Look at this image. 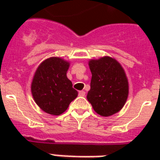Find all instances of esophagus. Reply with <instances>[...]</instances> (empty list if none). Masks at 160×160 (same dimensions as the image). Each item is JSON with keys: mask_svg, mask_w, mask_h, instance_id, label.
Returning a JSON list of instances; mask_svg holds the SVG:
<instances>
[{"mask_svg": "<svg viewBox=\"0 0 160 160\" xmlns=\"http://www.w3.org/2000/svg\"><path fill=\"white\" fill-rule=\"evenodd\" d=\"M79 95L81 96V97H84V96L86 95V92H85V91H80V92H79Z\"/></svg>", "mask_w": 160, "mask_h": 160, "instance_id": "esophagus-1", "label": "esophagus"}]
</instances>
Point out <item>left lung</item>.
I'll use <instances>...</instances> for the list:
<instances>
[{"label": "left lung", "instance_id": "8db88e82", "mask_svg": "<svg viewBox=\"0 0 160 160\" xmlns=\"http://www.w3.org/2000/svg\"><path fill=\"white\" fill-rule=\"evenodd\" d=\"M91 89L87 98L96 113L110 117L120 111L128 96V81L123 68L115 58L91 59Z\"/></svg>", "mask_w": 160, "mask_h": 160}]
</instances>
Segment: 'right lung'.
Wrapping results in <instances>:
<instances>
[{
  "label": "right lung",
  "instance_id": "obj_1",
  "mask_svg": "<svg viewBox=\"0 0 160 160\" xmlns=\"http://www.w3.org/2000/svg\"><path fill=\"white\" fill-rule=\"evenodd\" d=\"M69 65L66 60L53 56L42 61L35 71L31 85L33 99L48 114H62L78 96L67 77Z\"/></svg>",
  "mask_w": 160,
  "mask_h": 160
}]
</instances>
